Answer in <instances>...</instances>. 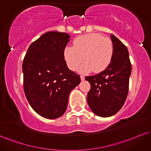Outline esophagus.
Here are the masks:
<instances>
[{"mask_svg":"<svg viewBox=\"0 0 151 151\" xmlns=\"http://www.w3.org/2000/svg\"><path fill=\"white\" fill-rule=\"evenodd\" d=\"M81 81H84L85 76H81Z\"/></svg>","mask_w":151,"mask_h":151,"instance_id":"34e87169","label":"esophagus"}]
</instances>
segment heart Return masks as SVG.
I'll use <instances>...</instances> for the list:
<instances>
[{"label": "heart", "instance_id": "b5f03b06", "mask_svg": "<svg viewBox=\"0 0 151 151\" xmlns=\"http://www.w3.org/2000/svg\"><path fill=\"white\" fill-rule=\"evenodd\" d=\"M112 40L100 33H92L76 38L73 46L67 45L64 50V57L68 68L76 70L80 67L81 72L99 73L105 70L112 60L113 55ZM83 58H82V57Z\"/></svg>", "mask_w": 151, "mask_h": 151}]
</instances>
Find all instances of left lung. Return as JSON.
Segmentation results:
<instances>
[{"label": "left lung", "mask_w": 151, "mask_h": 151, "mask_svg": "<svg viewBox=\"0 0 151 151\" xmlns=\"http://www.w3.org/2000/svg\"><path fill=\"white\" fill-rule=\"evenodd\" d=\"M113 55L109 66L99 73L86 76L91 85L87 103L94 114L110 117L120 111L127 98L132 72L127 48L113 34Z\"/></svg>", "instance_id": "obj_1"}]
</instances>
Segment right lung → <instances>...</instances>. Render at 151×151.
<instances>
[{
  "label": "right lung",
  "instance_id": "1",
  "mask_svg": "<svg viewBox=\"0 0 151 151\" xmlns=\"http://www.w3.org/2000/svg\"><path fill=\"white\" fill-rule=\"evenodd\" d=\"M66 33L50 31L32 42L22 64L24 89L32 109L47 119L61 117L68 106L70 91L81 83L64 57L69 42Z\"/></svg>",
  "mask_w": 151,
  "mask_h": 151
}]
</instances>
